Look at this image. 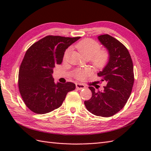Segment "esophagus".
I'll list each match as a JSON object with an SVG mask.
<instances>
[{
	"mask_svg": "<svg viewBox=\"0 0 151 151\" xmlns=\"http://www.w3.org/2000/svg\"><path fill=\"white\" fill-rule=\"evenodd\" d=\"M76 88H77L78 89H82L85 88L86 86L84 84H81V83H76Z\"/></svg>",
	"mask_w": 151,
	"mask_h": 151,
	"instance_id": "esophagus-1",
	"label": "esophagus"
}]
</instances>
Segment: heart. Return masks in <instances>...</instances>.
<instances>
[{
  "label": "heart",
  "instance_id": "1",
  "mask_svg": "<svg viewBox=\"0 0 151 151\" xmlns=\"http://www.w3.org/2000/svg\"><path fill=\"white\" fill-rule=\"evenodd\" d=\"M76 49L86 58L90 59L93 65L97 68L103 67L109 59V53L106 50H100V45L97 41L91 39H84L76 45ZM69 50H67L64 54L63 59L68 57ZM91 71L89 69H77L75 70V76L76 78L84 79Z\"/></svg>",
  "mask_w": 151,
  "mask_h": 151
}]
</instances>
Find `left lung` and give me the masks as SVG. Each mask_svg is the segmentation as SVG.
I'll use <instances>...</instances> for the list:
<instances>
[{
	"label": "left lung",
	"mask_w": 151,
	"mask_h": 151,
	"mask_svg": "<svg viewBox=\"0 0 151 151\" xmlns=\"http://www.w3.org/2000/svg\"><path fill=\"white\" fill-rule=\"evenodd\" d=\"M98 40L109 53L107 64L97 73L107 84L102 91L89 87L92 97L84 104L91 114L108 117L119 111L129 99L134 82V67L129 50L120 41L108 34L101 35Z\"/></svg>",
	"instance_id": "1"
}]
</instances>
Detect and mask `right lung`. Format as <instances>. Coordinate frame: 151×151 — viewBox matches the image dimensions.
<instances>
[{
    "label": "right lung",
    "instance_id": "add662e5",
    "mask_svg": "<svg viewBox=\"0 0 151 151\" xmlns=\"http://www.w3.org/2000/svg\"><path fill=\"white\" fill-rule=\"evenodd\" d=\"M81 37L47 36L28 49L19 71V89L24 104L37 114L58 108L74 83L54 82L53 69L62 63L65 50Z\"/></svg>",
    "mask_w": 151,
    "mask_h": 151
}]
</instances>
